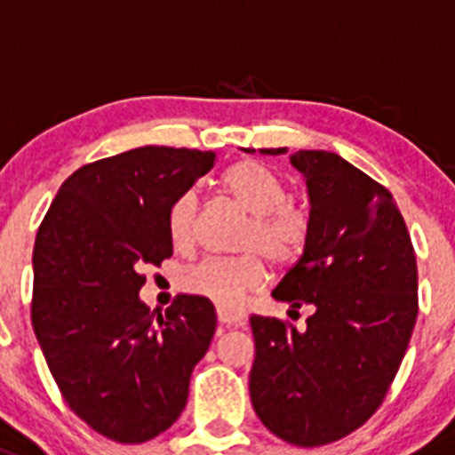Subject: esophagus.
I'll use <instances>...</instances> for the list:
<instances>
[{"label":"esophagus","mask_w":455,"mask_h":455,"mask_svg":"<svg viewBox=\"0 0 455 455\" xmlns=\"http://www.w3.org/2000/svg\"><path fill=\"white\" fill-rule=\"evenodd\" d=\"M244 313L242 311H235V308H224V307H218V320L222 322V324H242L244 322Z\"/></svg>","instance_id":"esophagus-1"}]
</instances>
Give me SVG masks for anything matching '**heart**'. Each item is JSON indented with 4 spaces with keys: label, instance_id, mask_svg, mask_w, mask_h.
Wrapping results in <instances>:
<instances>
[{
    "label": "heart",
    "instance_id": "heart-1",
    "mask_svg": "<svg viewBox=\"0 0 455 455\" xmlns=\"http://www.w3.org/2000/svg\"><path fill=\"white\" fill-rule=\"evenodd\" d=\"M222 191L249 213L237 258H213L193 264L180 277L187 293L202 295L218 307H240L267 280V259L275 268H289L302 258L311 240V215L304 206L286 200L282 180L268 166L242 160L222 173ZM200 228V200L184 193L169 209V237L180 253L193 251Z\"/></svg>",
    "mask_w": 455,
    "mask_h": 455
}]
</instances>
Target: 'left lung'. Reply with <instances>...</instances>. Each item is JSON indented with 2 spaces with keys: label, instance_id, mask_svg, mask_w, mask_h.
Instances as JSON below:
<instances>
[{
  "label": "left lung",
  "instance_id": "1",
  "mask_svg": "<svg viewBox=\"0 0 455 455\" xmlns=\"http://www.w3.org/2000/svg\"><path fill=\"white\" fill-rule=\"evenodd\" d=\"M246 153H253L246 148ZM280 156L286 148H262ZM311 240L273 298L308 304L307 331L251 315V403L271 434L320 447L363 427L407 354L418 317V267L394 196L329 151H298Z\"/></svg>",
  "mask_w": 455,
  "mask_h": 455
}]
</instances>
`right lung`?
Here are the masks:
<instances>
[{"mask_svg":"<svg viewBox=\"0 0 455 455\" xmlns=\"http://www.w3.org/2000/svg\"><path fill=\"white\" fill-rule=\"evenodd\" d=\"M215 153L142 147L84 164L60 187L33 249V329L66 404L97 434L140 444L187 407L215 308L178 295L164 315L140 299L142 268L173 255L169 209Z\"/></svg>","mask_w":455,"mask_h":455,"instance_id":"1","label":"right lung"}]
</instances>
